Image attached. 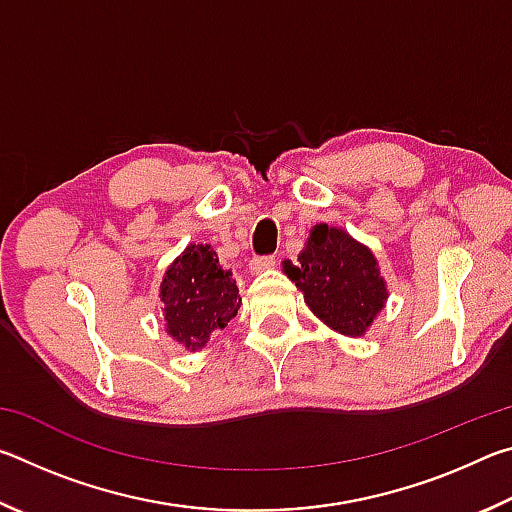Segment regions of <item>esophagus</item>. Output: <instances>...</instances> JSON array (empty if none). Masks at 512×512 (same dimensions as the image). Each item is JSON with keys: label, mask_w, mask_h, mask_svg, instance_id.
Segmentation results:
<instances>
[{"label": "esophagus", "mask_w": 512, "mask_h": 512, "mask_svg": "<svg viewBox=\"0 0 512 512\" xmlns=\"http://www.w3.org/2000/svg\"><path fill=\"white\" fill-rule=\"evenodd\" d=\"M275 264H277L275 255H262V257H255L253 262H250V271L262 273V271H268V268H273Z\"/></svg>", "instance_id": "1"}]
</instances>
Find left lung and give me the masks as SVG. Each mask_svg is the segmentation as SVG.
<instances>
[{"label": "left lung", "mask_w": 512, "mask_h": 512, "mask_svg": "<svg viewBox=\"0 0 512 512\" xmlns=\"http://www.w3.org/2000/svg\"><path fill=\"white\" fill-rule=\"evenodd\" d=\"M291 280L305 293L309 309L336 332L361 336L388 298L377 259L348 232L316 225Z\"/></svg>", "instance_id": "8db88e82"}]
</instances>
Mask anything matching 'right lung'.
<instances>
[{"label":"right lung","mask_w":512,"mask_h":512,"mask_svg":"<svg viewBox=\"0 0 512 512\" xmlns=\"http://www.w3.org/2000/svg\"><path fill=\"white\" fill-rule=\"evenodd\" d=\"M160 298L164 302L167 332L185 348H201L210 334L237 316L239 289L230 271H223L210 246H189L164 275Z\"/></svg>","instance_id":"1"}]
</instances>
